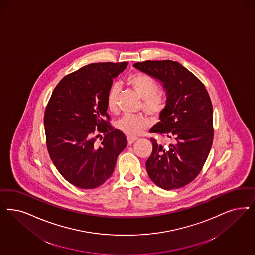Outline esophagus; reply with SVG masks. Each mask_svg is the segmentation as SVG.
Listing matches in <instances>:
<instances>
[{"label": "esophagus", "mask_w": 255, "mask_h": 255, "mask_svg": "<svg viewBox=\"0 0 255 255\" xmlns=\"http://www.w3.org/2000/svg\"><path fill=\"white\" fill-rule=\"evenodd\" d=\"M127 140H128V144H129V145H132L133 142H135V141L137 140V138H136V137H130V136H129V137L127 138Z\"/></svg>", "instance_id": "obj_1"}]
</instances>
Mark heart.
<instances>
[{
  "mask_svg": "<svg viewBox=\"0 0 255 255\" xmlns=\"http://www.w3.org/2000/svg\"><path fill=\"white\" fill-rule=\"evenodd\" d=\"M127 84L143 99L144 110L151 115H158L164 107V99L158 92L157 83L146 74L134 73L128 77ZM120 94V87L113 85L106 97V106L111 112L118 110V99ZM117 128L121 132L130 137L140 135L149 125V120L143 116H123L117 123Z\"/></svg>",
  "mask_w": 255,
  "mask_h": 255,
  "instance_id": "b5f03b06",
  "label": "heart"
}]
</instances>
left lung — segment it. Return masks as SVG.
Returning <instances> with one entry per match:
<instances>
[{
  "label": "left lung",
  "mask_w": 255,
  "mask_h": 255,
  "mask_svg": "<svg viewBox=\"0 0 255 255\" xmlns=\"http://www.w3.org/2000/svg\"><path fill=\"white\" fill-rule=\"evenodd\" d=\"M133 67L161 83L167 96L160 122L149 132L172 143L162 145L151 139L148 175L163 189L183 187L201 172L210 152L214 130L209 94L202 82L178 62H138Z\"/></svg>",
  "instance_id": "obj_1"
}]
</instances>
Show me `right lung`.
Segmentation results:
<instances>
[{
	"label": "right lung",
	"mask_w": 255,
	"mask_h": 255,
	"mask_svg": "<svg viewBox=\"0 0 255 255\" xmlns=\"http://www.w3.org/2000/svg\"><path fill=\"white\" fill-rule=\"evenodd\" d=\"M128 66L93 63L65 76L55 87L44 115L47 148L54 166L69 183L83 189L103 185L112 175L125 135L113 129L106 97L113 79ZM104 132L100 146L95 130Z\"/></svg>",
	"instance_id": "obj_1"
}]
</instances>
